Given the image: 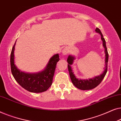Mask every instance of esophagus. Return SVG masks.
<instances>
[{"label": "esophagus", "mask_w": 121, "mask_h": 121, "mask_svg": "<svg viewBox=\"0 0 121 121\" xmlns=\"http://www.w3.org/2000/svg\"><path fill=\"white\" fill-rule=\"evenodd\" d=\"M68 52V51L67 49H65V48H64L62 51V53H63V54H64V55L67 54Z\"/></svg>", "instance_id": "1"}]
</instances>
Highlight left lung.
Listing matches in <instances>:
<instances>
[{
    "instance_id": "obj_1",
    "label": "left lung",
    "mask_w": 121,
    "mask_h": 121,
    "mask_svg": "<svg viewBox=\"0 0 121 121\" xmlns=\"http://www.w3.org/2000/svg\"><path fill=\"white\" fill-rule=\"evenodd\" d=\"M95 31L99 34L101 35V39L103 42V46L105 48V64L106 66L105 68V70L103 73L100 76L98 77H96L94 78L89 79V80H81V79H78L76 78V77L73 74V72H72V68H71L70 65H72L73 63V61L74 60V58L73 56H69L68 58L67 59V62L68 63V70L69 72V75H70V77L72 80V83L74 84L76 87L78 89H80V90H91L95 88L98 86L99 84L101 83L103 79L105 77L106 73L107 72V64H108V51H107V49L106 47V41L105 39L103 37L101 32L99 28L96 27L95 29Z\"/></svg>"
}]
</instances>
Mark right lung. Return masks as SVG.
Segmentation results:
<instances>
[{"instance_id":"right-lung-1","label":"right lung","mask_w":121,"mask_h":121,"mask_svg":"<svg viewBox=\"0 0 121 121\" xmlns=\"http://www.w3.org/2000/svg\"><path fill=\"white\" fill-rule=\"evenodd\" d=\"M14 45L10 54L11 71L13 77L21 86L31 92H42L47 90L52 85L57 63L59 60L58 54L53 56L44 70L36 74L21 72L14 64Z\"/></svg>"}]
</instances>
